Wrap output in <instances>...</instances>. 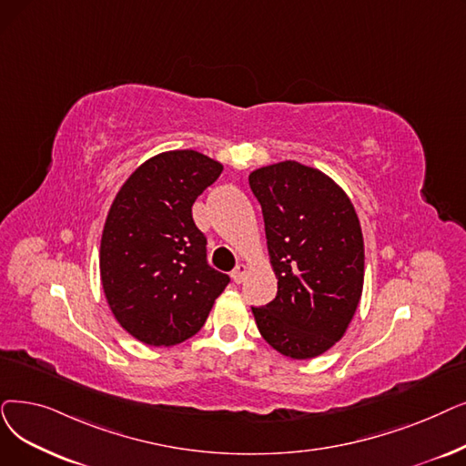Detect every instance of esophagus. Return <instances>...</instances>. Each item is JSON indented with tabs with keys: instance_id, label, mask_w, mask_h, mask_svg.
I'll use <instances>...</instances> for the list:
<instances>
[{
	"instance_id": "1",
	"label": "esophagus",
	"mask_w": 466,
	"mask_h": 466,
	"mask_svg": "<svg viewBox=\"0 0 466 466\" xmlns=\"http://www.w3.org/2000/svg\"><path fill=\"white\" fill-rule=\"evenodd\" d=\"M248 276V267L246 265H238L234 270H232V281L234 283H241L246 279Z\"/></svg>"
}]
</instances>
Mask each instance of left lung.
I'll return each mask as SVG.
<instances>
[{"label": "left lung", "mask_w": 466, "mask_h": 466, "mask_svg": "<svg viewBox=\"0 0 466 466\" xmlns=\"http://www.w3.org/2000/svg\"><path fill=\"white\" fill-rule=\"evenodd\" d=\"M265 217L278 293L253 309L268 345L293 360L328 352L345 337L363 289V236L350 198L295 159L249 173Z\"/></svg>", "instance_id": "obj_1"}]
</instances>
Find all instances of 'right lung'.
I'll use <instances>...</instances> for the list:
<instances>
[{
	"instance_id": "obj_1",
	"label": "right lung",
	"mask_w": 466,
	"mask_h": 466,
	"mask_svg": "<svg viewBox=\"0 0 466 466\" xmlns=\"http://www.w3.org/2000/svg\"><path fill=\"white\" fill-rule=\"evenodd\" d=\"M222 164L196 150H167L140 164L116 194L100 238V281L131 337L173 347L204 326L230 278L206 260L192 218L196 198Z\"/></svg>"
}]
</instances>
